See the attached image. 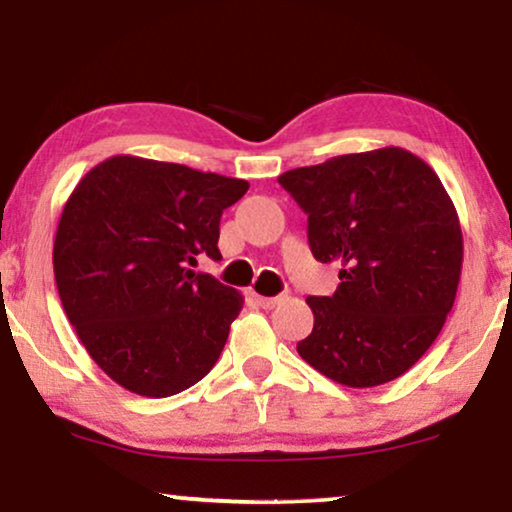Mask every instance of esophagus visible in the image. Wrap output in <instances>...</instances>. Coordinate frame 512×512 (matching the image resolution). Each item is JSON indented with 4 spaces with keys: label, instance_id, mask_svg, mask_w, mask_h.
Wrapping results in <instances>:
<instances>
[{
    "label": "esophagus",
    "instance_id": "1",
    "mask_svg": "<svg viewBox=\"0 0 512 512\" xmlns=\"http://www.w3.org/2000/svg\"><path fill=\"white\" fill-rule=\"evenodd\" d=\"M256 300H258V305L265 307V310H272V307L282 303V296H277V298H265V296H256Z\"/></svg>",
    "mask_w": 512,
    "mask_h": 512
}]
</instances>
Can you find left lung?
Listing matches in <instances>:
<instances>
[{
	"instance_id": "8db88e82",
	"label": "left lung",
	"mask_w": 512,
	"mask_h": 512,
	"mask_svg": "<svg viewBox=\"0 0 512 512\" xmlns=\"http://www.w3.org/2000/svg\"><path fill=\"white\" fill-rule=\"evenodd\" d=\"M307 214L317 261L342 263L333 296L307 298L298 354L352 389L401 377L450 314L464 261L457 209L438 174L401 146L347 153L279 177Z\"/></svg>"
}]
</instances>
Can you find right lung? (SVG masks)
<instances>
[{"label":"right lung","instance_id":"1","mask_svg":"<svg viewBox=\"0 0 512 512\" xmlns=\"http://www.w3.org/2000/svg\"><path fill=\"white\" fill-rule=\"evenodd\" d=\"M244 179L111 156L65 202L53 272L69 324L97 366L146 398L193 387L214 368L242 293L193 268L219 261L223 209Z\"/></svg>","mask_w":512,"mask_h":512}]
</instances>
